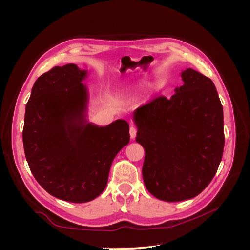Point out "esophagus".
Segmentation results:
<instances>
[{
    "mask_svg": "<svg viewBox=\"0 0 250 250\" xmlns=\"http://www.w3.org/2000/svg\"><path fill=\"white\" fill-rule=\"evenodd\" d=\"M129 134H130V138L132 140L135 139V137H137V128H135L134 126H131L129 129Z\"/></svg>",
    "mask_w": 250,
    "mask_h": 250,
    "instance_id": "esophagus-1",
    "label": "esophagus"
}]
</instances>
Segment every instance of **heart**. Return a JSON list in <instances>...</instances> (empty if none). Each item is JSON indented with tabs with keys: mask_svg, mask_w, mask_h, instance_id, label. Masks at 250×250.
I'll return each mask as SVG.
<instances>
[{
	"mask_svg": "<svg viewBox=\"0 0 250 250\" xmlns=\"http://www.w3.org/2000/svg\"><path fill=\"white\" fill-rule=\"evenodd\" d=\"M139 84H140V86H144V85L146 84V81H142V82H140V83H139ZM160 87H161V82H157V83H155L154 88L156 89V88H160ZM130 94H131V93H129V94L127 93V95H130Z\"/></svg>",
	"mask_w": 250,
	"mask_h": 250,
	"instance_id": "b5f03b06",
	"label": "heart"
}]
</instances>
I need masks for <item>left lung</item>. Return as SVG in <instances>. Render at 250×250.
Returning a JSON list of instances; mask_svg holds the SVG:
<instances>
[{"mask_svg":"<svg viewBox=\"0 0 250 250\" xmlns=\"http://www.w3.org/2000/svg\"><path fill=\"white\" fill-rule=\"evenodd\" d=\"M170 99L135 109L137 141L145 150L143 179L163 201L196 197L214 178L224 149L223 108L214 82L193 69Z\"/></svg>","mask_w":250,"mask_h":250,"instance_id":"left-lung-1","label":"left lung"}]
</instances>
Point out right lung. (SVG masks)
<instances>
[{"mask_svg":"<svg viewBox=\"0 0 250 250\" xmlns=\"http://www.w3.org/2000/svg\"><path fill=\"white\" fill-rule=\"evenodd\" d=\"M86 70L55 66L34 83L26 105L22 143L33 176L54 197L83 203L106 188L110 166L130 141L129 124L88 122Z\"/></svg>","mask_w":250,"mask_h":250,"instance_id":"1","label":"right lung"}]
</instances>
